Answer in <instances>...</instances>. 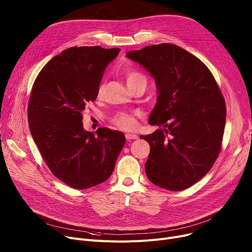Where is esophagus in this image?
I'll return each mask as SVG.
<instances>
[{
  "label": "esophagus",
  "mask_w": 252,
  "mask_h": 252,
  "mask_svg": "<svg viewBox=\"0 0 252 252\" xmlns=\"http://www.w3.org/2000/svg\"><path fill=\"white\" fill-rule=\"evenodd\" d=\"M126 140H136V139H138V136L137 135H135V134H126Z\"/></svg>",
  "instance_id": "34e87169"
}]
</instances>
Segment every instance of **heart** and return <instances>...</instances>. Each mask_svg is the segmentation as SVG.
I'll list each match as a JSON object with an SVG mask.
<instances>
[{
  "label": "heart",
  "instance_id": "obj_1",
  "mask_svg": "<svg viewBox=\"0 0 252 252\" xmlns=\"http://www.w3.org/2000/svg\"><path fill=\"white\" fill-rule=\"evenodd\" d=\"M143 82L146 84L147 79L145 77V75L139 71L136 70H130L126 73V83L127 86L135 84V83H140ZM103 87L100 86L98 89V95H100L102 93ZM112 123L118 126L119 128L125 129V130H131L136 128L137 123H136V116L134 114H128V113H117L112 117Z\"/></svg>",
  "mask_w": 252,
  "mask_h": 252
}]
</instances>
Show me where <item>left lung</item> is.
Here are the masks:
<instances>
[{"mask_svg":"<svg viewBox=\"0 0 252 252\" xmlns=\"http://www.w3.org/2000/svg\"><path fill=\"white\" fill-rule=\"evenodd\" d=\"M126 56L154 77L158 96L149 124L164 127L140 137L150 145L146 175L160 188L187 189L220 152L227 113L221 92L207 66L179 46L152 45Z\"/></svg>","mask_w":252,"mask_h":252,"instance_id":"8db88e82","label":"left lung"}]
</instances>
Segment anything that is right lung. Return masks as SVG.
<instances>
[{
    "label": "right lung",
    "instance_id": "obj_1",
    "mask_svg": "<svg viewBox=\"0 0 252 252\" xmlns=\"http://www.w3.org/2000/svg\"><path fill=\"white\" fill-rule=\"evenodd\" d=\"M121 49L71 47L36 76L29 101L32 139L51 173L73 189H88L111 176L126 143L122 131H86L83 111L95 101L107 65Z\"/></svg>",
    "mask_w": 252,
    "mask_h": 252
}]
</instances>
